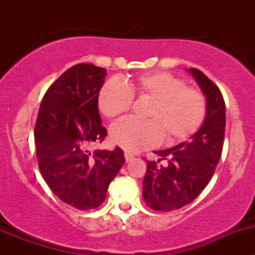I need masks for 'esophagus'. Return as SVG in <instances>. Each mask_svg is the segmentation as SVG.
Masks as SVG:
<instances>
[{
	"label": "esophagus",
	"mask_w": 255,
	"mask_h": 255,
	"mask_svg": "<svg viewBox=\"0 0 255 255\" xmlns=\"http://www.w3.org/2000/svg\"><path fill=\"white\" fill-rule=\"evenodd\" d=\"M125 158H126V161H130V160H133V159H134V155H133V154H130V153H128V151H126L125 153Z\"/></svg>",
	"instance_id": "esophagus-1"
}]
</instances>
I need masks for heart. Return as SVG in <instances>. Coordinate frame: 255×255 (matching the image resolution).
<instances>
[{"label": "heart", "mask_w": 255, "mask_h": 255, "mask_svg": "<svg viewBox=\"0 0 255 255\" xmlns=\"http://www.w3.org/2000/svg\"><path fill=\"white\" fill-rule=\"evenodd\" d=\"M133 95L151 102L145 122L123 118L111 127V138L128 151L158 144L179 143L194 134L206 113L205 99L197 90L185 86L181 79L168 73H148L126 80L123 85L111 80L99 94V109L106 117L129 110Z\"/></svg>", "instance_id": "heart-1"}]
</instances>
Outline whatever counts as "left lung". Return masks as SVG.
<instances>
[{"mask_svg": "<svg viewBox=\"0 0 255 255\" xmlns=\"http://www.w3.org/2000/svg\"><path fill=\"white\" fill-rule=\"evenodd\" d=\"M206 97V116L189 142L156 150L158 160L148 161L143 199L155 211H174L194 201L207 186L222 154L226 105L220 89L199 69L187 70ZM165 161V164H159Z\"/></svg>", "mask_w": 255, "mask_h": 255, "instance_id": "1", "label": "left lung"}]
</instances>
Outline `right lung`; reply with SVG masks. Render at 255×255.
<instances>
[{"mask_svg": "<svg viewBox=\"0 0 255 255\" xmlns=\"http://www.w3.org/2000/svg\"><path fill=\"white\" fill-rule=\"evenodd\" d=\"M106 69L71 66L45 92L34 129L43 179L63 202L78 210L99 207L125 164L123 150H87L107 135L99 112Z\"/></svg>", "mask_w": 255, "mask_h": 255, "instance_id": "right-lung-1", "label": "right lung"}]
</instances>
